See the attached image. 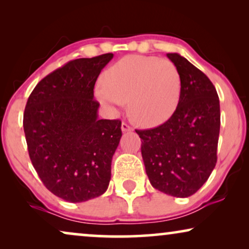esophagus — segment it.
<instances>
[{
	"instance_id": "obj_1",
	"label": "esophagus",
	"mask_w": 249,
	"mask_h": 249,
	"mask_svg": "<svg viewBox=\"0 0 249 249\" xmlns=\"http://www.w3.org/2000/svg\"><path fill=\"white\" fill-rule=\"evenodd\" d=\"M121 130L124 131V132H128V131H131L132 128H131L129 124H125V122H122V124H121Z\"/></svg>"
}]
</instances>
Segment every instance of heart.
<instances>
[{
    "instance_id": "heart-1",
    "label": "heart",
    "mask_w": 249,
    "mask_h": 249,
    "mask_svg": "<svg viewBox=\"0 0 249 249\" xmlns=\"http://www.w3.org/2000/svg\"><path fill=\"white\" fill-rule=\"evenodd\" d=\"M181 77L176 64L156 56L128 55L111 66L95 90L97 100L113 113L129 102L132 118L142 127L168 121L178 107Z\"/></svg>"
}]
</instances>
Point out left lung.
<instances>
[{
  "instance_id": "left-lung-1",
  "label": "left lung",
  "mask_w": 249,
  "mask_h": 249,
  "mask_svg": "<svg viewBox=\"0 0 249 249\" xmlns=\"http://www.w3.org/2000/svg\"><path fill=\"white\" fill-rule=\"evenodd\" d=\"M166 56L181 77L178 107L163 124L136 132L151 185L166 195L185 198L195 194L215 168L220 101L205 73L178 53Z\"/></svg>"
}]
</instances>
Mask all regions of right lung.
I'll return each instance as SVG.
<instances>
[{
  "label": "right lung",
  "mask_w": 249,
  "mask_h": 249,
  "mask_svg": "<svg viewBox=\"0 0 249 249\" xmlns=\"http://www.w3.org/2000/svg\"><path fill=\"white\" fill-rule=\"evenodd\" d=\"M112 59L107 53L70 61L43 78L27 101L29 158L46 188L67 202L103 195L110 183L121 121L98 119L94 86Z\"/></svg>",
  "instance_id": "1"
}]
</instances>
